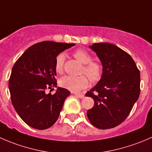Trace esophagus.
<instances>
[{
	"label": "esophagus",
	"mask_w": 152,
	"mask_h": 152,
	"mask_svg": "<svg viewBox=\"0 0 152 152\" xmlns=\"http://www.w3.org/2000/svg\"><path fill=\"white\" fill-rule=\"evenodd\" d=\"M74 95L76 96H77V97L80 98V99H83V98L85 97L84 94H82V93H74Z\"/></svg>",
	"instance_id": "esophagus-1"
}]
</instances>
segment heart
Instances as JSON below:
<instances>
[{
	"mask_svg": "<svg viewBox=\"0 0 152 152\" xmlns=\"http://www.w3.org/2000/svg\"><path fill=\"white\" fill-rule=\"evenodd\" d=\"M73 56L79 62L84 64L82 73H85L92 82H99L102 79L104 73L103 65L100 62L93 61L92 55L87 50L84 49H77L73 53ZM65 59V54L62 53H59L56 56L54 69L57 73L60 74L63 72ZM88 78L85 75L79 76H65L61 78L59 85L61 87L72 92H79L87 87L89 84Z\"/></svg>",
	"mask_w": 152,
	"mask_h": 152,
	"instance_id": "obj_1",
	"label": "heart"
}]
</instances>
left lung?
Masks as SVG:
<instances>
[{
  "instance_id": "left-lung-1",
  "label": "left lung",
  "mask_w": 152,
  "mask_h": 152,
  "mask_svg": "<svg viewBox=\"0 0 152 152\" xmlns=\"http://www.w3.org/2000/svg\"><path fill=\"white\" fill-rule=\"evenodd\" d=\"M104 67L101 80L86 96L94 106L87 110L90 122L101 129L114 128L128 117L140 96V74L128 53L108 42L90 46Z\"/></svg>"
}]
</instances>
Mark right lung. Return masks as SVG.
Returning a JSON list of instances; mask_svg holds the SVG:
<instances>
[{"label": "right lung", "instance_id": "add662e5", "mask_svg": "<svg viewBox=\"0 0 152 152\" xmlns=\"http://www.w3.org/2000/svg\"><path fill=\"white\" fill-rule=\"evenodd\" d=\"M73 45L53 41L38 42L28 48L12 67L9 80L12 103L21 119L32 128L45 129L59 118L70 92L57 87L52 95L45 90L56 87V56Z\"/></svg>", "mask_w": 152, "mask_h": 152}]
</instances>
